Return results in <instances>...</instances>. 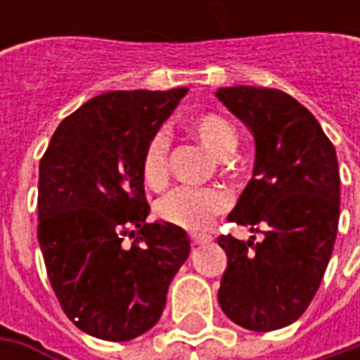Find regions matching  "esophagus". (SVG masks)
Instances as JSON below:
<instances>
[{
    "instance_id": "34e87169",
    "label": "esophagus",
    "mask_w": 360,
    "mask_h": 360,
    "mask_svg": "<svg viewBox=\"0 0 360 360\" xmlns=\"http://www.w3.org/2000/svg\"><path fill=\"white\" fill-rule=\"evenodd\" d=\"M190 242H192L194 246H198V244H206V242H210V236H204V234H192V236H190Z\"/></svg>"
}]
</instances>
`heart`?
<instances>
[{"label":"heart","instance_id":"obj_1","mask_svg":"<svg viewBox=\"0 0 360 360\" xmlns=\"http://www.w3.org/2000/svg\"><path fill=\"white\" fill-rule=\"evenodd\" d=\"M192 131L216 158H226L236 146V130L229 120L218 114H200L188 122ZM168 136L158 131L150 138L142 156V178L148 186L164 184L168 176ZM226 208V196L214 188H176L158 202V214L176 226L204 230L212 216Z\"/></svg>","mask_w":360,"mask_h":360}]
</instances>
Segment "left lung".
I'll return each instance as SVG.
<instances>
[{
    "instance_id": "8db88e82",
    "label": "left lung",
    "mask_w": 360,
    "mask_h": 360,
    "mask_svg": "<svg viewBox=\"0 0 360 360\" xmlns=\"http://www.w3.org/2000/svg\"><path fill=\"white\" fill-rule=\"evenodd\" d=\"M216 98L252 131L256 148L252 180L229 220L260 234L218 238L229 258L218 302L232 323L269 333L292 325L325 276L340 216L337 152L284 91L234 86Z\"/></svg>"
}]
</instances>
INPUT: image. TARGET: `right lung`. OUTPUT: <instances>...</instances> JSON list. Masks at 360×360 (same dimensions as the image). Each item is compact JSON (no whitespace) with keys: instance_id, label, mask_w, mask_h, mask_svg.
Wrapping results in <instances>:
<instances>
[{"instance_id":"1","label":"right lung","mask_w":360,"mask_h":360,"mask_svg":"<svg viewBox=\"0 0 360 360\" xmlns=\"http://www.w3.org/2000/svg\"><path fill=\"white\" fill-rule=\"evenodd\" d=\"M186 91L96 96L58 126L39 162L37 240L49 283L68 319L96 339L122 342L156 325L190 255L180 226L146 222L142 178L146 146ZM130 228L139 236L126 247Z\"/></svg>"}]
</instances>
